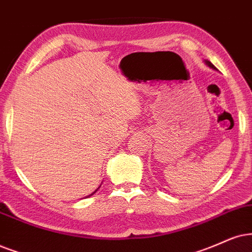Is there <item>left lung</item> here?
I'll return each instance as SVG.
<instances>
[{
  "label": "left lung",
  "instance_id": "8db88e82",
  "mask_svg": "<svg viewBox=\"0 0 252 252\" xmlns=\"http://www.w3.org/2000/svg\"><path fill=\"white\" fill-rule=\"evenodd\" d=\"M206 63H207V65L209 66V67H212V68H215V67H214V65H213V63H212L211 62H206Z\"/></svg>",
  "mask_w": 252,
  "mask_h": 252
}]
</instances>
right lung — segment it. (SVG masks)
Masks as SVG:
<instances>
[{
	"mask_svg": "<svg viewBox=\"0 0 252 252\" xmlns=\"http://www.w3.org/2000/svg\"><path fill=\"white\" fill-rule=\"evenodd\" d=\"M96 190H97V189H96ZM96 190H95V192H96ZM95 192H94V193H95ZM94 193H92V194H91V195H93V194H94Z\"/></svg>",
	"mask_w": 252,
	"mask_h": 252,
	"instance_id": "add662e5",
	"label": "right lung"
}]
</instances>
